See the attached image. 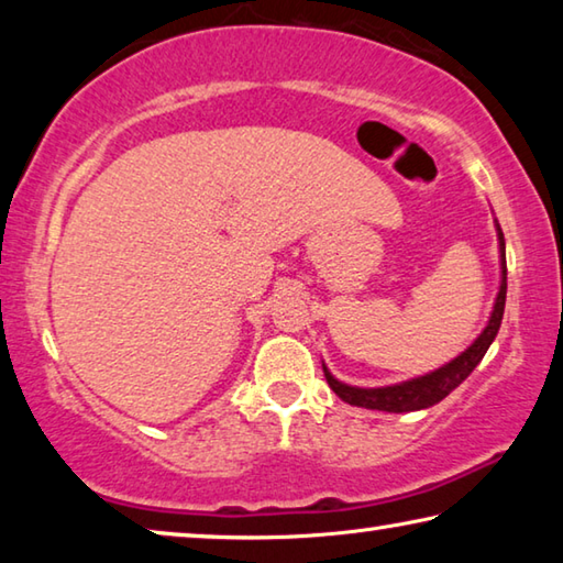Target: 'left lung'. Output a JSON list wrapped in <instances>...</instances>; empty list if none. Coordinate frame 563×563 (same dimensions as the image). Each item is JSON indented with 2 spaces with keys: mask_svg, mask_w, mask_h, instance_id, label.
Listing matches in <instances>:
<instances>
[{
  "mask_svg": "<svg viewBox=\"0 0 563 563\" xmlns=\"http://www.w3.org/2000/svg\"><path fill=\"white\" fill-rule=\"evenodd\" d=\"M499 245H501V288L497 295V302H494V312L489 318V325L484 328L479 338L474 340L470 350H464L460 357L452 360L450 365H444L434 373L409 379L402 385L393 387H375V389H362V387H350L338 383L325 369L328 385L332 387L342 402L355 405V407H367V409H383V412H415V409H427L452 393V389L460 387L466 377L472 375V369L479 365L482 357L487 355L489 345L497 338L501 318H504V302H507V258H504V233L499 231Z\"/></svg>",
  "mask_w": 563,
  "mask_h": 563,
  "instance_id": "left-lung-1",
  "label": "left lung"
}]
</instances>
